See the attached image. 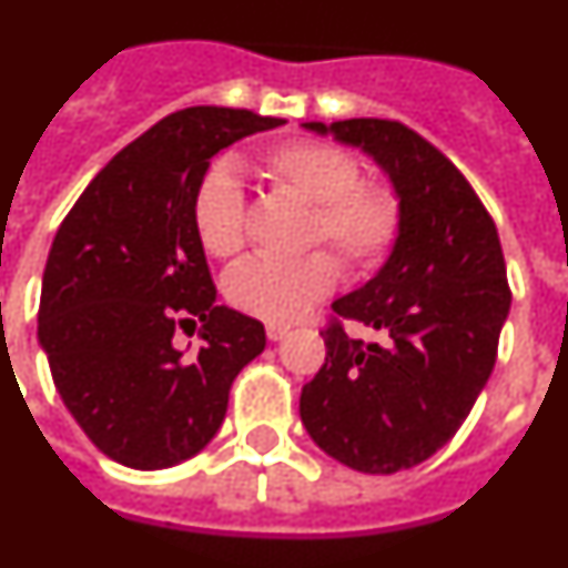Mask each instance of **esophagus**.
I'll list each match as a JSON object with an SVG mask.
<instances>
[{
    "instance_id": "obj_1",
    "label": "esophagus",
    "mask_w": 568,
    "mask_h": 568,
    "mask_svg": "<svg viewBox=\"0 0 568 568\" xmlns=\"http://www.w3.org/2000/svg\"><path fill=\"white\" fill-rule=\"evenodd\" d=\"M288 332H292V328L288 326H276V323H271L268 328H265V335H268V341H283L285 335H288Z\"/></svg>"
}]
</instances>
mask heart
Listing matches in <instances>:
<instances>
[{
	"mask_svg": "<svg viewBox=\"0 0 568 568\" xmlns=\"http://www.w3.org/2000/svg\"><path fill=\"white\" fill-rule=\"evenodd\" d=\"M260 173L276 193L314 204L306 242H326L355 274L373 271L393 251L402 231V204L389 187L361 181V164L343 146L323 141H285L260 155ZM193 227L199 245L216 260H231L245 242V193L231 164H213L193 190ZM337 283V262L323 251L274 260L254 256L225 276L233 308L256 321H300Z\"/></svg>",
	"mask_w": 568,
	"mask_h": 568,
	"instance_id": "1",
	"label": "heart"
}]
</instances>
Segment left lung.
Returning a JSON list of instances; mask_svg holds the SVG:
<instances>
[{
	"label": "left lung",
	"mask_w": 568,
	"mask_h": 568,
	"mask_svg": "<svg viewBox=\"0 0 568 568\" xmlns=\"http://www.w3.org/2000/svg\"><path fill=\"white\" fill-rule=\"evenodd\" d=\"M384 170L402 231L378 274L332 303L384 343L332 323L326 364L300 395L323 454L361 474H398L445 447L485 389L511 292L497 227L465 175L398 121L303 123Z\"/></svg>",
	"instance_id": "1"
}]
</instances>
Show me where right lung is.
<instances>
[{
    "label": "right lung",
    "instance_id": "obj_1",
    "mask_svg": "<svg viewBox=\"0 0 568 568\" xmlns=\"http://www.w3.org/2000/svg\"><path fill=\"white\" fill-rule=\"evenodd\" d=\"M283 123L225 106L166 114L94 175L51 242L37 337L74 422L126 468L207 447L233 378L265 349L260 321L216 306L193 190L216 152ZM199 320L203 349L175 351L174 332Z\"/></svg>",
    "mask_w": 568,
    "mask_h": 568
}]
</instances>
